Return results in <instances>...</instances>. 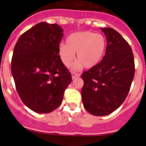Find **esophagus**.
I'll list each match as a JSON object with an SVG mask.
<instances>
[{
    "label": "esophagus",
    "mask_w": 146,
    "mask_h": 146,
    "mask_svg": "<svg viewBox=\"0 0 146 146\" xmlns=\"http://www.w3.org/2000/svg\"><path fill=\"white\" fill-rule=\"evenodd\" d=\"M71 76H72V78L75 79L76 78L79 77V76H80V74H79V73H72Z\"/></svg>",
    "instance_id": "34e87169"
}]
</instances>
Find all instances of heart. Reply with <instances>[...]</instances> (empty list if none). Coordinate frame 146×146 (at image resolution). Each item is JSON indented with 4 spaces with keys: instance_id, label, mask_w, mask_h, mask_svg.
I'll return each instance as SVG.
<instances>
[{
    "instance_id": "heart-1",
    "label": "heart",
    "mask_w": 146,
    "mask_h": 146,
    "mask_svg": "<svg viewBox=\"0 0 146 146\" xmlns=\"http://www.w3.org/2000/svg\"><path fill=\"white\" fill-rule=\"evenodd\" d=\"M106 39L101 34L91 31H80L69 35L66 44L58 46V54L60 59L66 67H69L77 53V59L72 66V70H77L82 66L90 68L100 62L106 51Z\"/></svg>"
}]
</instances>
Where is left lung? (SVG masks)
Returning a JSON list of instances; mask_svg holds the SVG:
<instances>
[{"label": "left lung", "instance_id": "obj_1", "mask_svg": "<svg viewBox=\"0 0 146 146\" xmlns=\"http://www.w3.org/2000/svg\"><path fill=\"white\" fill-rule=\"evenodd\" d=\"M101 29L107 38L105 55L99 64L82 74L84 107L95 116L111 114L121 105L135 73L133 54L129 43L112 28Z\"/></svg>", "mask_w": 146, "mask_h": 146}]
</instances>
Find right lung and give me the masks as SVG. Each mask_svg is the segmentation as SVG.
Masks as SVG:
<instances>
[{
  "mask_svg": "<svg viewBox=\"0 0 146 146\" xmlns=\"http://www.w3.org/2000/svg\"><path fill=\"white\" fill-rule=\"evenodd\" d=\"M63 29L39 23L23 33L15 46L11 71L23 102L35 112L54 111L72 80L58 54Z\"/></svg>",
  "mask_w": 146,
  "mask_h": 146,
  "instance_id": "add662e5",
  "label": "right lung"
}]
</instances>
